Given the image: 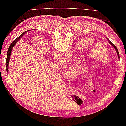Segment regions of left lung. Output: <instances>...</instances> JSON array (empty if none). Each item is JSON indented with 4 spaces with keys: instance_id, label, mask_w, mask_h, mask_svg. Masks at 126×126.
I'll list each match as a JSON object with an SVG mask.
<instances>
[{
    "instance_id": "obj_1",
    "label": "left lung",
    "mask_w": 126,
    "mask_h": 126,
    "mask_svg": "<svg viewBox=\"0 0 126 126\" xmlns=\"http://www.w3.org/2000/svg\"><path fill=\"white\" fill-rule=\"evenodd\" d=\"M106 39H107V41H108V42L109 43V44H111L112 45V46L114 47V49H115V50H116V53H117V55H118V59H120V58H119V52H118V49H117V48H116V46L114 44H113L111 41L110 40H109L108 38H107L106 37Z\"/></svg>"
}]
</instances>
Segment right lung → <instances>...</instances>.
Instances as JSON below:
<instances>
[{"label":"right lung","instance_id":"add662e5","mask_svg":"<svg viewBox=\"0 0 126 126\" xmlns=\"http://www.w3.org/2000/svg\"><path fill=\"white\" fill-rule=\"evenodd\" d=\"M29 31V30H28ZM27 32V31L24 32V33H23L21 35H20V36H19L17 39L16 40H15L14 41H12V43L11 44V45L9 47L8 52H7V59H6V63H5V66H6V70L7 72H8V64H9V62H10V56L11 54V52L12 50V48H14V47L15 46V45L16 44V43L20 39H21L23 36L24 35V34Z\"/></svg>","mask_w":126,"mask_h":126}]
</instances>
